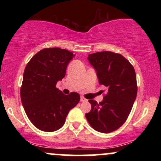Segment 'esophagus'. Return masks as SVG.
Wrapping results in <instances>:
<instances>
[{
  "mask_svg": "<svg viewBox=\"0 0 161 161\" xmlns=\"http://www.w3.org/2000/svg\"><path fill=\"white\" fill-rule=\"evenodd\" d=\"M80 101H82V102H84V101H87V99H86V98H85V97H80Z\"/></svg>",
  "mask_w": 161,
  "mask_h": 161,
  "instance_id": "obj_1",
  "label": "esophagus"
}]
</instances>
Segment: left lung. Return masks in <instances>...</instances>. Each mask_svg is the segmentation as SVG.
Returning <instances> with one entry per match:
<instances>
[{
    "label": "left lung",
    "instance_id": "left-lung-1",
    "mask_svg": "<svg viewBox=\"0 0 161 161\" xmlns=\"http://www.w3.org/2000/svg\"><path fill=\"white\" fill-rule=\"evenodd\" d=\"M88 60L99 84L108 87V92L99 104L88 101L92 109L86 117L96 131L109 133L119 129L130 114L137 95L136 72L124 57L110 51L92 53Z\"/></svg>",
    "mask_w": 161,
    "mask_h": 161
}]
</instances>
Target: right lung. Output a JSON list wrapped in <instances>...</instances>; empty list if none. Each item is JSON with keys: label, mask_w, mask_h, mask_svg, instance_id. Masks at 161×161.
I'll use <instances>...</instances> for the list:
<instances>
[{"label": "right lung", "mask_w": 161, "mask_h": 161, "mask_svg": "<svg viewBox=\"0 0 161 161\" xmlns=\"http://www.w3.org/2000/svg\"><path fill=\"white\" fill-rule=\"evenodd\" d=\"M74 57L65 49L45 48L34 55L25 66L21 101L29 120L40 130L54 132L61 128L69 110L79 102L78 93L66 95L56 88Z\"/></svg>", "instance_id": "obj_1"}]
</instances>
